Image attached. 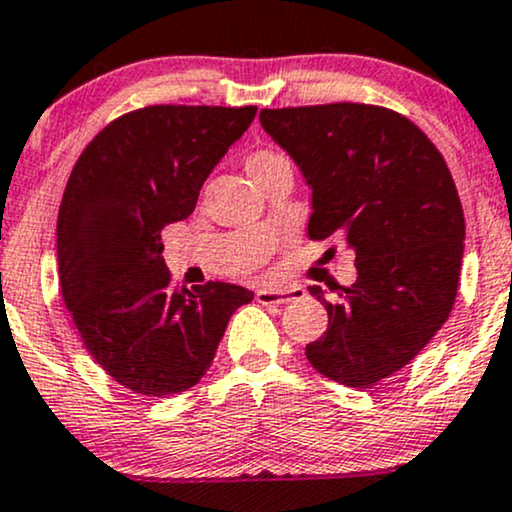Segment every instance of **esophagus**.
I'll use <instances>...</instances> for the list:
<instances>
[{
    "mask_svg": "<svg viewBox=\"0 0 512 512\" xmlns=\"http://www.w3.org/2000/svg\"><path fill=\"white\" fill-rule=\"evenodd\" d=\"M257 303L262 305H283L288 300H295L298 295H303L300 288H257Z\"/></svg>",
    "mask_w": 512,
    "mask_h": 512,
    "instance_id": "esophagus-1",
    "label": "esophagus"
}]
</instances>
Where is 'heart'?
Here are the masks:
<instances>
[{
    "instance_id": "1",
    "label": "heart",
    "mask_w": 512,
    "mask_h": 512,
    "mask_svg": "<svg viewBox=\"0 0 512 512\" xmlns=\"http://www.w3.org/2000/svg\"><path fill=\"white\" fill-rule=\"evenodd\" d=\"M245 166H248L250 176L260 183L269 174H274L276 169H281V166H291V162H288V159L276 150H255L248 155V162H245Z\"/></svg>"
}]
</instances>
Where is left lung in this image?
<instances>
[{
  "label": "left lung",
  "mask_w": 512,
  "mask_h": 512,
  "mask_svg": "<svg viewBox=\"0 0 512 512\" xmlns=\"http://www.w3.org/2000/svg\"><path fill=\"white\" fill-rule=\"evenodd\" d=\"M260 121L312 188L307 233L343 238L357 281L324 300L329 329L305 348L324 377L369 389L403 369L451 315L465 217L446 159L403 114L331 102L262 109Z\"/></svg>",
  "instance_id": "left-lung-1"
}]
</instances>
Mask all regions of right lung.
Here are the masks:
<instances>
[{"label":"right lung","instance_id":"1","mask_svg":"<svg viewBox=\"0 0 512 512\" xmlns=\"http://www.w3.org/2000/svg\"><path fill=\"white\" fill-rule=\"evenodd\" d=\"M255 114L252 104H150L107 123L73 166L57 221L61 295L92 360L123 389L188 391L255 295L224 281L174 288L162 257V229L193 212Z\"/></svg>","mask_w":512,"mask_h":512}]
</instances>
